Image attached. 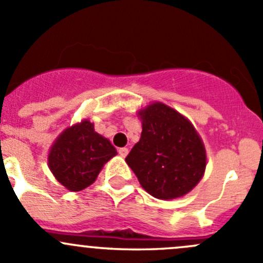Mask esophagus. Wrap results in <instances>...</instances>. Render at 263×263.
Wrapping results in <instances>:
<instances>
[{
  "mask_svg": "<svg viewBox=\"0 0 263 263\" xmlns=\"http://www.w3.org/2000/svg\"><path fill=\"white\" fill-rule=\"evenodd\" d=\"M118 152H119V154H120L121 157H126V156H128V153H129V149H128V148L123 147V148H119Z\"/></svg>",
  "mask_w": 263,
  "mask_h": 263,
  "instance_id": "obj_1",
  "label": "esophagus"
}]
</instances>
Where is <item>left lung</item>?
Instances as JSON below:
<instances>
[{
    "mask_svg": "<svg viewBox=\"0 0 263 263\" xmlns=\"http://www.w3.org/2000/svg\"><path fill=\"white\" fill-rule=\"evenodd\" d=\"M139 115L142 135L125 162L152 196H183L201 180L206 166L199 134L187 119L164 104H152Z\"/></svg>",
    "mask_w": 263,
    "mask_h": 263,
    "instance_id": "obj_1",
    "label": "left lung"
}]
</instances>
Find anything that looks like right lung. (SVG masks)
Returning a JSON list of instances; mask_svg holds the SVG:
<instances>
[{
	"instance_id": "obj_1",
	"label": "right lung",
	"mask_w": 263,
	"mask_h": 263,
	"mask_svg": "<svg viewBox=\"0 0 263 263\" xmlns=\"http://www.w3.org/2000/svg\"><path fill=\"white\" fill-rule=\"evenodd\" d=\"M116 154L106 138L93 130L88 120L68 128L51 147L48 162L57 180L71 191L90 186L102 166Z\"/></svg>"
}]
</instances>
